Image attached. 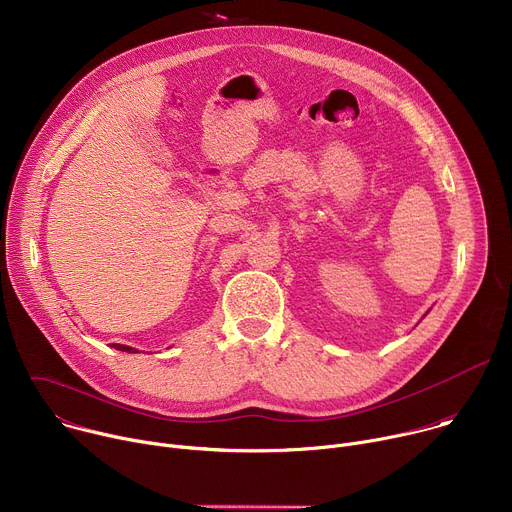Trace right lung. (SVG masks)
<instances>
[{
	"mask_svg": "<svg viewBox=\"0 0 512 512\" xmlns=\"http://www.w3.org/2000/svg\"><path fill=\"white\" fill-rule=\"evenodd\" d=\"M113 346H115V344H113ZM115 348H117V350H123V352H133V348H131V346H125V344H117Z\"/></svg>",
	"mask_w": 512,
	"mask_h": 512,
	"instance_id": "obj_1",
	"label": "right lung"
}]
</instances>
